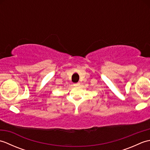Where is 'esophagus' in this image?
Listing matches in <instances>:
<instances>
[{
    "mask_svg": "<svg viewBox=\"0 0 150 150\" xmlns=\"http://www.w3.org/2000/svg\"><path fill=\"white\" fill-rule=\"evenodd\" d=\"M81 84V83H80V82H77V83H76V84H74V86H79V85H80Z\"/></svg>",
    "mask_w": 150,
    "mask_h": 150,
    "instance_id": "1",
    "label": "esophagus"
}]
</instances>
